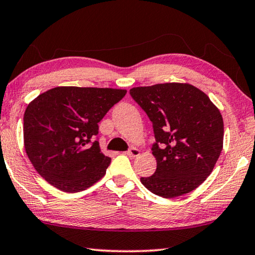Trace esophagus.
<instances>
[{
    "label": "esophagus",
    "instance_id": "1",
    "mask_svg": "<svg viewBox=\"0 0 255 255\" xmlns=\"http://www.w3.org/2000/svg\"><path fill=\"white\" fill-rule=\"evenodd\" d=\"M126 154L128 155V156H130V157H136V156H138V155L140 154V149L137 148V147H131L130 149L127 150Z\"/></svg>",
    "mask_w": 255,
    "mask_h": 255
}]
</instances>
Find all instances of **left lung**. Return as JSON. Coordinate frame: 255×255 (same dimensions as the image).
I'll use <instances>...</instances> for the list:
<instances>
[{
	"label": "left lung",
	"instance_id": "left-lung-1",
	"mask_svg": "<svg viewBox=\"0 0 255 255\" xmlns=\"http://www.w3.org/2000/svg\"><path fill=\"white\" fill-rule=\"evenodd\" d=\"M153 124L156 171L140 182L150 192L175 198L208 178L224 143L221 111L205 92L189 83H159L130 89ZM161 145L158 147V144Z\"/></svg>",
	"mask_w": 255,
	"mask_h": 255
}]
</instances>
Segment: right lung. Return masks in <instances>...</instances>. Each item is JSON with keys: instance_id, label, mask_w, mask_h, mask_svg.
<instances>
[{"instance_id": "1", "label": "right lung", "mask_w": 255, "mask_h": 255, "mask_svg": "<svg viewBox=\"0 0 255 255\" xmlns=\"http://www.w3.org/2000/svg\"><path fill=\"white\" fill-rule=\"evenodd\" d=\"M127 90L57 86L29 103L23 143L30 162L49 184L80 192L106 174L111 158L101 152L98 123Z\"/></svg>"}]
</instances>
